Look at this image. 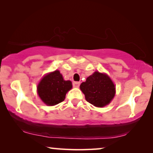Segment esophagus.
Masks as SVG:
<instances>
[{
  "label": "esophagus",
  "mask_w": 153,
  "mask_h": 153,
  "mask_svg": "<svg viewBox=\"0 0 153 153\" xmlns=\"http://www.w3.org/2000/svg\"><path fill=\"white\" fill-rule=\"evenodd\" d=\"M73 87L74 88H79V85H80V82H79V81H74V82H73Z\"/></svg>",
  "instance_id": "esophagus-1"
}]
</instances>
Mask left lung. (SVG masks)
<instances>
[{"instance_id": "8db88e82", "label": "left lung", "mask_w": 153, "mask_h": 153, "mask_svg": "<svg viewBox=\"0 0 153 153\" xmlns=\"http://www.w3.org/2000/svg\"><path fill=\"white\" fill-rule=\"evenodd\" d=\"M87 102L97 107H104L111 102L116 87L106 74L95 72L80 85Z\"/></svg>"}]
</instances>
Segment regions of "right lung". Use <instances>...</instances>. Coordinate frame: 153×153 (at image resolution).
Segmentation results:
<instances>
[{
  "label": "right lung",
  "instance_id": "add662e5",
  "mask_svg": "<svg viewBox=\"0 0 153 153\" xmlns=\"http://www.w3.org/2000/svg\"><path fill=\"white\" fill-rule=\"evenodd\" d=\"M72 88L70 81L63 79L59 70L46 74L39 84L37 91L39 97L48 106H54L64 101L66 93Z\"/></svg>",
  "mask_w": 153,
  "mask_h": 153
}]
</instances>
